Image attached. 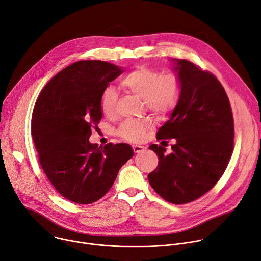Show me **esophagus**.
<instances>
[{
    "mask_svg": "<svg viewBox=\"0 0 261 261\" xmlns=\"http://www.w3.org/2000/svg\"><path fill=\"white\" fill-rule=\"evenodd\" d=\"M144 146H142V145H138V144H134L133 145V151H134V153H141L142 151H144Z\"/></svg>",
    "mask_w": 261,
    "mask_h": 261,
    "instance_id": "1",
    "label": "esophagus"
}]
</instances>
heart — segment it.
Returning a JSON list of instances; mask_svg holds the SVG:
<instances>
[{
  "label": "heart",
  "mask_w": 261,
  "mask_h": 261,
  "mask_svg": "<svg viewBox=\"0 0 261 261\" xmlns=\"http://www.w3.org/2000/svg\"><path fill=\"white\" fill-rule=\"evenodd\" d=\"M121 87L142 98L145 107L156 115H165L175 106L180 95V82L175 74L165 75L153 69L138 67L129 72L121 81ZM118 94L111 87L106 88L100 97V108L104 116L116 114ZM152 127L148 119H128L122 123L119 134L126 140L141 141Z\"/></svg>",
  "instance_id": "1"
}]
</instances>
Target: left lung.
I'll list each match as a JSON object with an SVG mask.
<instances>
[{
	"label": "left lung",
	"mask_w": 261,
	"mask_h": 261,
	"mask_svg": "<svg viewBox=\"0 0 261 261\" xmlns=\"http://www.w3.org/2000/svg\"><path fill=\"white\" fill-rule=\"evenodd\" d=\"M171 61L180 95L157 139L175 142L170 154L161 145H150L159 164L147 178L166 201L182 204L205 194L224 173L233 150L234 125L225 90L213 74L187 60Z\"/></svg>",
	"instance_id": "8db88e82"
}]
</instances>
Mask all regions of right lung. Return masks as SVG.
<instances>
[{
    "label": "right lung",
    "instance_id": "obj_1",
    "mask_svg": "<svg viewBox=\"0 0 261 261\" xmlns=\"http://www.w3.org/2000/svg\"><path fill=\"white\" fill-rule=\"evenodd\" d=\"M123 73L102 61H80L54 76L36 101L32 137L39 162L56 190L89 204L103 197L133 156L127 143L98 146L89 138L102 119L100 97Z\"/></svg>",
    "mask_w": 261,
    "mask_h": 261
}]
</instances>
